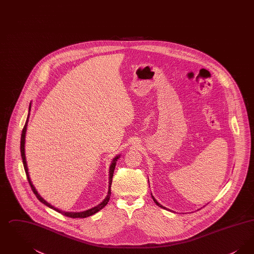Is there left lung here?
Instances as JSON below:
<instances>
[{
	"instance_id": "obj_1",
	"label": "left lung",
	"mask_w": 254,
	"mask_h": 254,
	"mask_svg": "<svg viewBox=\"0 0 254 254\" xmlns=\"http://www.w3.org/2000/svg\"><path fill=\"white\" fill-rule=\"evenodd\" d=\"M151 196H152V199H153V201L155 202V204H156V205H157L158 206H160V207H162V208H165V209H167V208H166L165 206H163V205H161V204H159V203H158L157 200H156V199H155V198L153 197V195H152V194H151Z\"/></svg>"
}]
</instances>
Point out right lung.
Instances as JSON below:
<instances>
[{
  "instance_id": "1",
  "label": "right lung",
  "mask_w": 254,
  "mask_h": 254,
  "mask_svg": "<svg viewBox=\"0 0 254 254\" xmlns=\"http://www.w3.org/2000/svg\"><path fill=\"white\" fill-rule=\"evenodd\" d=\"M30 108H31V104L29 105V109H28L29 111H30ZM28 118H29V113H28V115H27V119H26V122H25V124H24V128H23V131H22V136H21V155H22V159H23V164H24V170H25V174H26L27 180H28V183H29V185H30V187H31V190H32V191H33L34 194L36 195V197L38 198V200H39L40 202H42L44 205H48V206L50 207V208H52V209H54V210L58 211V212L61 213V214H63V215H64V216H67V217L70 218L88 217V216H91V215L95 214L96 212L100 211V210H101L103 207H105V206L107 205V204L109 203V198H110V194H111L110 187H111V183H112V177H113L114 169H115V167H116V162H117V160L120 158V155H117L116 157H114V159L112 160V163H111L110 167H109V191H108V195H107V197L104 199V201H103L101 204H99V205H96V206H94V207H92V208H90V209H87V210H85V211H81V212H65V211L60 210V209H58V208L54 207L53 205H50V204L48 203V202H47V201H46L44 198H42V197H41V195L38 193V191H37L36 189H35V187L33 186L32 182H31V180H30V177H29V173H28V169H27V165H26L25 153H24L25 132H26V127H27Z\"/></svg>"
}]
</instances>
